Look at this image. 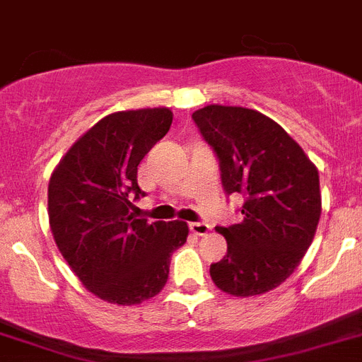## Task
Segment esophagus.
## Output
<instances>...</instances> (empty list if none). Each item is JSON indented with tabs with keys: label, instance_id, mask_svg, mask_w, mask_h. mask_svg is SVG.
I'll use <instances>...</instances> for the list:
<instances>
[{
	"label": "esophagus",
	"instance_id": "1",
	"mask_svg": "<svg viewBox=\"0 0 362 362\" xmlns=\"http://www.w3.org/2000/svg\"><path fill=\"white\" fill-rule=\"evenodd\" d=\"M189 230L195 235H206L209 232V224L206 223H189Z\"/></svg>",
	"mask_w": 362,
	"mask_h": 362
}]
</instances>
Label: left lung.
<instances>
[{"instance_id": "left-lung-1", "label": "left lung", "mask_w": 362, "mask_h": 362, "mask_svg": "<svg viewBox=\"0 0 362 362\" xmlns=\"http://www.w3.org/2000/svg\"><path fill=\"white\" fill-rule=\"evenodd\" d=\"M193 121L217 156L224 193L245 199L241 223L217 226L228 250L209 276L233 296L272 291L293 274L317 232V167L276 121L250 108L209 105Z\"/></svg>"}]
</instances>
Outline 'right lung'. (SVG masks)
Returning <instances> with one entry per match:
<instances>
[{"instance_id":"1","label":"right lung","mask_w":362,"mask_h":362,"mask_svg":"<svg viewBox=\"0 0 362 362\" xmlns=\"http://www.w3.org/2000/svg\"><path fill=\"white\" fill-rule=\"evenodd\" d=\"M169 108L115 112L73 144L51 175L49 224L64 259L90 293L132 305L153 298L169 276L187 224L132 214L145 197L138 165L169 132Z\"/></svg>"}]
</instances>
